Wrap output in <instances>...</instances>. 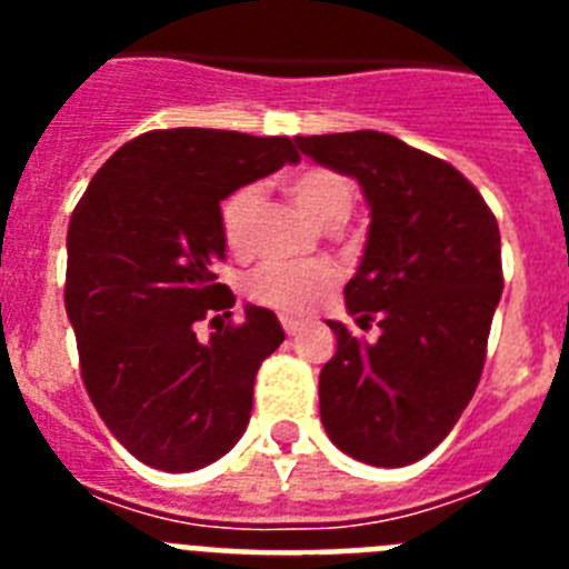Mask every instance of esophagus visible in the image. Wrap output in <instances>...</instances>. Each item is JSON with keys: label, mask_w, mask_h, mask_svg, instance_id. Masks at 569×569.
I'll return each instance as SVG.
<instances>
[{"label": "esophagus", "mask_w": 569, "mask_h": 569, "mask_svg": "<svg viewBox=\"0 0 569 569\" xmlns=\"http://www.w3.org/2000/svg\"><path fill=\"white\" fill-rule=\"evenodd\" d=\"M281 328H284V333L288 336H296L301 328H305V321L293 319V316H281Z\"/></svg>", "instance_id": "1"}]
</instances>
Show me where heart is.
Instances as JSON below:
<instances>
[{
	"instance_id": "obj_1",
	"label": "heart",
	"mask_w": 569,
	"mask_h": 569,
	"mask_svg": "<svg viewBox=\"0 0 569 569\" xmlns=\"http://www.w3.org/2000/svg\"><path fill=\"white\" fill-rule=\"evenodd\" d=\"M288 190L316 222H345L356 204V184L333 168H301L288 179ZM259 208V188L241 184L219 202V233L230 253L241 256L253 241V216ZM336 284L333 264L310 261H261L244 279V293L259 305L284 313H305Z\"/></svg>"
}]
</instances>
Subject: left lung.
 <instances>
[{
    "instance_id": "left-lung-1",
    "label": "left lung",
    "mask_w": 569,
    "mask_h": 569,
    "mask_svg": "<svg viewBox=\"0 0 569 569\" xmlns=\"http://www.w3.org/2000/svg\"><path fill=\"white\" fill-rule=\"evenodd\" d=\"M301 153L359 179L370 202L361 264L339 321L336 356L321 367L319 410L330 441L376 467L425 459L470 405L501 299L499 222L450 162L379 130L296 136Z\"/></svg>"
}]
</instances>
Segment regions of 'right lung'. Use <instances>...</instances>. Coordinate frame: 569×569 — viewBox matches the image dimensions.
<instances>
[{
  "mask_svg": "<svg viewBox=\"0 0 569 569\" xmlns=\"http://www.w3.org/2000/svg\"><path fill=\"white\" fill-rule=\"evenodd\" d=\"M299 162L288 136L148 130L90 179L68 224L64 308L90 401L110 433L156 470L222 459L253 410L261 361L284 341L279 319L244 310L219 284V202ZM217 330L194 339V321Z\"/></svg>",
  "mask_w": 569,
  "mask_h": 569,
  "instance_id": "obj_1",
  "label": "right lung"
}]
</instances>
